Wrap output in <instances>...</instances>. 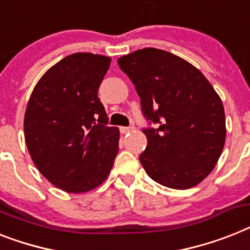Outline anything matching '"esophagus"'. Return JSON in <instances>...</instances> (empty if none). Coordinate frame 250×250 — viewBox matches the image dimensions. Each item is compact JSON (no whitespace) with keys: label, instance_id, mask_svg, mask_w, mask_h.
I'll use <instances>...</instances> for the list:
<instances>
[{"label":"esophagus","instance_id":"esophagus-1","mask_svg":"<svg viewBox=\"0 0 250 250\" xmlns=\"http://www.w3.org/2000/svg\"><path fill=\"white\" fill-rule=\"evenodd\" d=\"M132 131H135V127H133V125H131V127H121V132L123 133V135L129 133V132Z\"/></svg>","mask_w":250,"mask_h":250}]
</instances>
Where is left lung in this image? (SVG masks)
<instances>
[{"mask_svg":"<svg viewBox=\"0 0 250 250\" xmlns=\"http://www.w3.org/2000/svg\"><path fill=\"white\" fill-rule=\"evenodd\" d=\"M135 84L141 110L158 128L147 139L140 162L158 184L177 190L194 188L213 171L224 150V104L209 81L171 52L147 47L118 59Z\"/></svg>","mask_w":250,"mask_h":250,"instance_id":"left-lung-1","label":"left lung"}]
</instances>
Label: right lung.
<instances>
[{"instance_id":"right-lung-1","label":"right lung","mask_w":250,"mask_h":250,"mask_svg":"<svg viewBox=\"0 0 250 250\" xmlns=\"http://www.w3.org/2000/svg\"><path fill=\"white\" fill-rule=\"evenodd\" d=\"M111 59L72 54L41 77L24 115L25 144L54 186L79 194L106 180L119 150V129L107 127L97 97Z\"/></svg>"}]
</instances>
